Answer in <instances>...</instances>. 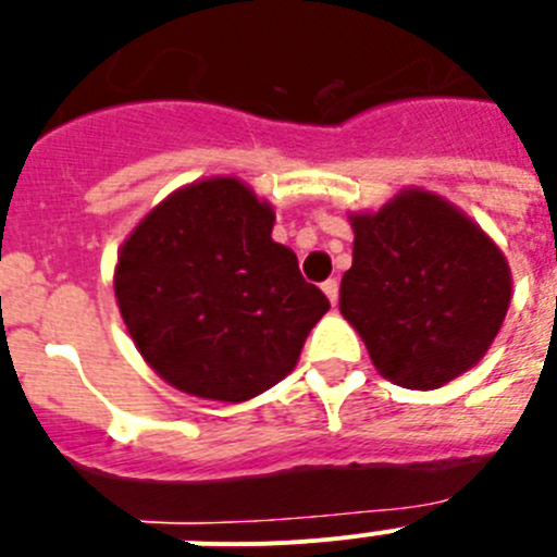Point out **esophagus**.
Masks as SVG:
<instances>
[{"instance_id": "1", "label": "esophagus", "mask_w": 557, "mask_h": 557, "mask_svg": "<svg viewBox=\"0 0 557 557\" xmlns=\"http://www.w3.org/2000/svg\"><path fill=\"white\" fill-rule=\"evenodd\" d=\"M323 293H326V298L332 301V307H334L339 298V284L334 282V278H329V282H323Z\"/></svg>"}]
</instances>
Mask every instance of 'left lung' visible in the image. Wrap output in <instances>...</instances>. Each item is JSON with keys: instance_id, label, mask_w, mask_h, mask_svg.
I'll return each instance as SVG.
<instances>
[{"instance_id": "obj_1", "label": "left lung", "mask_w": 557, "mask_h": 557, "mask_svg": "<svg viewBox=\"0 0 557 557\" xmlns=\"http://www.w3.org/2000/svg\"><path fill=\"white\" fill-rule=\"evenodd\" d=\"M354 262L339 312L393 385L437 391L474 368L508 314L513 275L499 245L435 191L401 189L351 211Z\"/></svg>"}]
</instances>
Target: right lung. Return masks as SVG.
<instances>
[{
  "mask_svg": "<svg viewBox=\"0 0 557 557\" xmlns=\"http://www.w3.org/2000/svg\"><path fill=\"white\" fill-rule=\"evenodd\" d=\"M273 206L245 181L214 175L166 195L122 243L116 307L175 391L239 405L298 366L329 301L273 243Z\"/></svg>",
  "mask_w": 557,
  "mask_h": 557,
  "instance_id": "obj_1",
  "label": "right lung"
}]
</instances>
